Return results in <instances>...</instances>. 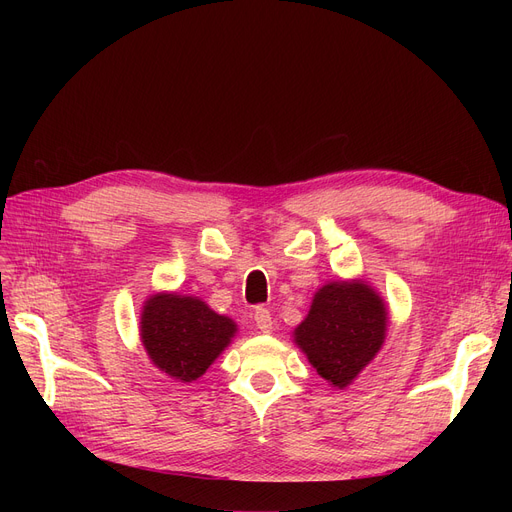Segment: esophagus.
I'll return each mask as SVG.
<instances>
[{
  "label": "esophagus",
  "mask_w": 512,
  "mask_h": 512,
  "mask_svg": "<svg viewBox=\"0 0 512 512\" xmlns=\"http://www.w3.org/2000/svg\"><path fill=\"white\" fill-rule=\"evenodd\" d=\"M253 317H255V324L261 332H272V313H270V309L257 307Z\"/></svg>",
  "instance_id": "obj_1"
}]
</instances>
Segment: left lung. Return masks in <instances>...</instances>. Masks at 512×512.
<instances>
[{"instance_id": "obj_1", "label": "left lung", "mask_w": 512, "mask_h": 512, "mask_svg": "<svg viewBox=\"0 0 512 512\" xmlns=\"http://www.w3.org/2000/svg\"><path fill=\"white\" fill-rule=\"evenodd\" d=\"M386 336V307L363 282L321 288L294 340L332 386L344 388L375 357Z\"/></svg>"}]
</instances>
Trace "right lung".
Returning <instances> with one entry per match:
<instances>
[{"label": "right lung", "instance_id": "add662e5", "mask_svg": "<svg viewBox=\"0 0 512 512\" xmlns=\"http://www.w3.org/2000/svg\"><path fill=\"white\" fill-rule=\"evenodd\" d=\"M234 321L203 301L155 294L141 315V338L151 361L180 382H193L230 344Z\"/></svg>", "mask_w": 512, "mask_h": 512}]
</instances>
